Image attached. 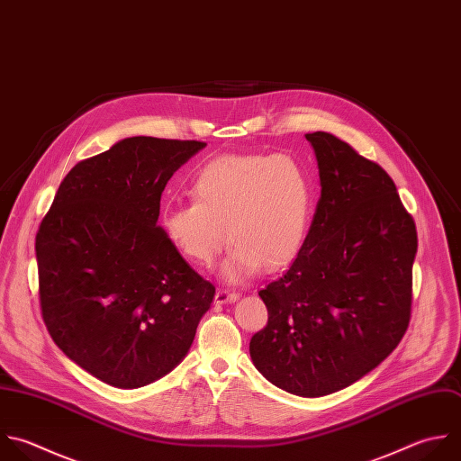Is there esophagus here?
Instances as JSON below:
<instances>
[{
    "label": "esophagus",
    "mask_w": 461,
    "mask_h": 461,
    "mask_svg": "<svg viewBox=\"0 0 461 461\" xmlns=\"http://www.w3.org/2000/svg\"><path fill=\"white\" fill-rule=\"evenodd\" d=\"M240 297V294H236V292H230V290H223V288H220L218 292H216V295H214V303L216 304H227V303H232V301H236Z\"/></svg>",
    "instance_id": "obj_1"
}]
</instances>
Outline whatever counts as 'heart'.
I'll return each instance as SVG.
<instances>
[{"label": "heart", "instance_id": "1", "mask_svg": "<svg viewBox=\"0 0 461 461\" xmlns=\"http://www.w3.org/2000/svg\"><path fill=\"white\" fill-rule=\"evenodd\" d=\"M193 202L166 203L158 223L191 263L211 267L227 241L223 277L238 283L261 268L286 267L301 250L312 218V184L290 155H227L193 180Z\"/></svg>", "mask_w": 461, "mask_h": 461}]
</instances>
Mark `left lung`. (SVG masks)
<instances>
[{
  "instance_id": "obj_1",
  "label": "left lung",
  "mask_w": 461,
  "mask_h": 461,
  "mask_svg": "<svg viewBox=\"0 0 461 461\" xmlns=\"http://www.w3.org/2000/svg\"><path fill=\"white\" fill-rule=\"evenodd\" d=\"M304 137L321 198L295 261L259 290L268 321L252 335L250 357L274 385L315 398L351 385L402 340L418 238L376 162L331 133Z\"/></svg>"
}]
</instances>
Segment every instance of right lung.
I'll return each instance as SVG.
<instances>
[{"mask_svg": "<svg viewBox=\"0 0 461 461\" xmlns=\"http://www.w3.org/2000/svg\"><path fill=\"white\" fill-rule=\"evenodd\" d=\"M207 144L131 137L81 160L36 234L40 304L63 353L135 389L187 355L216 288L158 227L173 173Z\"/></svg>", "mask_w": 461, "mask_h": 461, "instance_id": "1", "label": "right lung"}]
</instances>
